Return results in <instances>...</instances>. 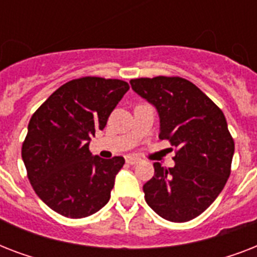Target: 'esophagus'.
<instances>
[{
    "label": "esophagus",
    "instance_id": "1",
    "mask_svg": "<svg viewBox=\"0 0 257 257\" xmlns=\"http://www.w3.org/2000/svg\"><path fill=\"white\" fill-rule=\"evenodd\" d=\"M125 161H126L128 164L135 165V164H137V163H140V159H139V157H135V156H126L125 157Z\"/></svg>",
    "mask_w": 257,
    "mask_h": 257
}]
</instances>
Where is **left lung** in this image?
<instances>
[{
  "instance_id": "obj_1",
  "label": "left lung",
  "mask_w": 257,
  "mask_h": 257,
  "mask_svg": "<svg viewBox=\"0 0 257 257\" xmlns=\"http://www.w3.org/2000/svg\"><path fill=\"white\" fill-rule=\"evenodd\" d=\"M131 85L156 106L159 139L176 148L173 168L153 164L155 175L143 187L145 201L173 223L195 219L215 201L231 175L235 141L224 113L185 78H133Z\"/></svg>"
}]
</instances>
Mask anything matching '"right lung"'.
<instances>
[{
	"instance_id": "1",
	"label": "right lung",
	"mask_w": 257,
	"mask_h": 257,
	"mask_svg": "<svg viewBox=\"0 0 257 257\" xmlns=\"http://www.w3.org/2000/svg\"><path fill=\"white\" fill-rule=\"evenodd\" d=\"M128 89V82L117 78H76L33 113L22 143V160L34 192L54 212L82 219L109 201L125 160L92 156L89 141L105 128Z\"/></svg>"
}]
</instances>
